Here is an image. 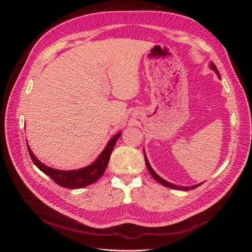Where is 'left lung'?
<instances>
[{
  "label": "left lung",
  "instance_id": "1",
  "mask_svg": "<svg viewBox=\"0 0 252 252\" xmlns=\"http://www.w3.org/2000/svg\"><path fill=\"white\" fill-rule=\"evenodd\" d=\"M211 68L213 70H215L216 72H217V74L218 75H220L219 74V71H218V69H217V67L215 66V64L213 63H211ZM144 157H145V163H146V167H147V169L149 170V172H150V174L152 175V178H154L156 181H158L159 184H162L163 186H166V187H169V188H173V189H182V190H189V189H194V188H196L197 186H200L201 184H199V185H194V186H191V187H179V186H177V185H173V184H170V183H168V182H166L165 180H163L162 178H159L158 175L154 171V169L151 168V166H150V164H149V162H148V159H147V158H146V156L144 155Z\"/></svg>",
  "mask_w": 252,
  "mask_h": 252
}]
</instances>
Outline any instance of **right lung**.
<instances>
[{
  "label": "right lung",
  "mask_w": 252,
  "mask_h": 252,
  "mask_svg": "<svg viewBox=\"0 0 252 252\" xmlns=\"http://www.w3.org/2000/svg\"><path fill=\"white\" fill-rule=\"evenodd\" d=\"M121 132L117 133L113 138L106 145L105 149L102 151V154L98 156V158L95 161L87 166L81 168L79 170H71V171H63L50 168V167L42 164L39 159H37L33 154L32 149L28 146V152L29 156L32 158V162L34 165L39 168L41 171H43L45 174H47L48 177L51 178V180L55 181L58 185L62 186L64 188L69 189H77V188H83L86 187L90 184H94L98 179H100L103 173L106 170V167L108 165L109 158L111 156V152L114 148L118 139L120 138Z\"/></svg>",
  "instance_id": "right-lung-1"
}]
</instances>
